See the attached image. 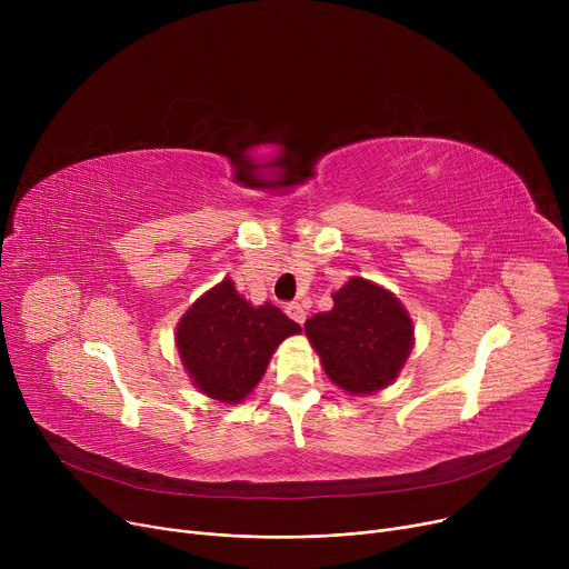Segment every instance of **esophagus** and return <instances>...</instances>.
<instances>
[{
	"instance_id": "obj_1",
	"label": "esophagus",
	"mask_w": 569,
	"mask_h": 569,
	"mask_svg": "<svg viewBox=\"0 0 569 569\" xmlns=\"http://www.w3.org/2000/svg\"><path fill=\"white\" fill-rule=\"evenodd\" d=\"M286 313H288L295 322H300V325H305V320H307V311H305V307H302V305H297V302H290V305L286 307Z\"/></svg>"
}]
</instances>
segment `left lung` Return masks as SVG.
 <instances>
[{"label":"left lung","mask_w":569,"mask_h":569,"mask_svg":"<svg viewBox=\"0 0 569 569\" xmlns=\"http://www.w3.org/2000/svg\"><path fill=\"white\" fill-rule=\"evenodd\" d=\"M332 300V311L305 322L325 373L348 395L382 390L399 376L412 348L408 311L390 290L362 277H352Z\"/></svg>","instance_id":"8db88e82"}]
</instances>
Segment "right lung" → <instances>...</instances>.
Wrapping results in <instances>:
<instances>
[{
	"mask_svg": "<svg viewBox=\"0 0 569 569\" xmlns=\"http://www.w3.org/2000/svg\"><path fill=\"white\" fill-rule=\"evenodd\" d=\"M302 327L274 305H249L223 279L177 322V350L191 382L207 397L237 403L258 385L277 346Z\"/></svg>",
	"mask_w": 569,
	"mask_h": 569,
	"instance_id": "1",
	"label": "right lung"
}]
</instances>
